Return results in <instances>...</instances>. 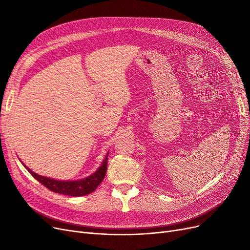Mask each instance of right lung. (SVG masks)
<instances>
[{"label":"right lung","mask_w":250,"mask_h":250,"mask_svg":"<svg viewBox=\"0 0 250 250\" xmlns=\"http://www.w3.org/2000/svg\"><path fill=\"white\" fill-rule=\"evenodd\" d=\"M107 157L104 159L102 165L99 167L97 171L92 174L89 177H86L81 180H75V181H61V180H55L50 179L44 176H41L33 171L29 168L26 167L28 170V172L39 182L43 185L46 188H48L50 191L58 192L61 194L71 195V196H82L93 192L97 187L100 185L101 181L104 179L105 173L107 170Z\"/></svg>","instance_id":"1"}]
</instances>
